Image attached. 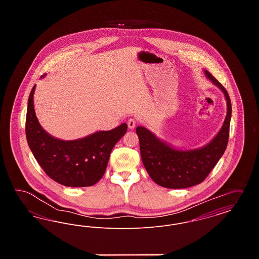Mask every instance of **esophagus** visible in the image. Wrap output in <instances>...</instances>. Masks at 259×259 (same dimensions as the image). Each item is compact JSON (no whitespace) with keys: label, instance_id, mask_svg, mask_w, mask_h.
Returning a JSON list of instances; mask_svg holds the SVG:
<instances>
[{"label":"esophagus","instance_id":"obj_1","mask_svg":"<svg viewBox=\"0 0 259 259\" xmlns=\"http://www.w3.org/2000/svg\"><path fill=\"white\" fill-rule=\"evenodd\" d=\"M136 119L135 118H130V119H128V121H127V124H128V127H129V129H134L136 126Z\"/></svg>","mask_w":259,"mask_h":259}]
</instances>
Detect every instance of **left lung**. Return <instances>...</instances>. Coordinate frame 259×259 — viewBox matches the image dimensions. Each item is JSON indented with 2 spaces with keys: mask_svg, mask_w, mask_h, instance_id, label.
I'll return each instance as SVG.
<instances>
[{
  "mask_svg": "<svg viewBox=\"0 0 259 259\" xmlns=\"http://www.w3.org/2000/svg\"><path fill=\"white\" fill-rule=\"evenodd\" d=\"M204 73L212 84L222 90L227 105L222 128L209 143L201 148L178 149L143 126L136 129L143 164L152 181L163 187L177 189L201 184L222 158L227 147L232 112L231 101L225 88L209 72L205 70Z\"/></svg>",
  "mask_w": 259,
  "mask_h": 259,
  "instance_id": "8db88e82",
  "label": "left lung"
}]
</instances>
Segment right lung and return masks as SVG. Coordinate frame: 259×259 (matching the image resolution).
Listing matches in <instances>:
<instances>
[{
  "instance_id": "1",
  "label": "right lung",
  "mask_w": 259,
  "mask_h": 259,
  "mask_svg": "<svg viewBox=\"0 0 259 259\" xmlns=\"http://www.w3.org/2000/svg\"><path fill=\"white\" fill-rule=\"evenodd\" d=\"M35 88L36 85L29 95L25 130L29 148L37 163L50 179L60 185L70 187L95 185L104 176L111 149L125 135L127 124L73 141L54 138L37 120L34 109Z\"/></svg>"
}]
</instances>
